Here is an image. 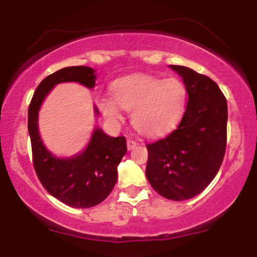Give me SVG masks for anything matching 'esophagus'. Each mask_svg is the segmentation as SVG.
Returning a JSON list of instances; mask_svg holds the SVG:
<instances>
[{
    "label": "esophagus",
    "mask_w": 257,
    "mask_h": 257,
    "mask_svg": "<svg viewBox=\"0 0 257 257\" xmlns=\"http://www.w3.org/2000/svg\"><path fill=\"white\" fill-rule=\"evenodd\" d=\"M137 145H138L137 141L132 140V139H128V140H126V147H128V150L135 149V147H137Z\"/></svg>",
    "instance_id": "1"
}]
</instances>
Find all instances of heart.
<instances>
[{"instance_id":"obj_1","label":"heart","mask_w":257,"mask_h":257,"mask_svg":"<svg viewBox=\"0 0 257 257\" xmlns=\"http://www.w3.org/2000/svg\"><path fill=\"white\" fill-rule=\"evenodd\" d=\"M113 99L99 100L102 113L111 120L122 117L120 107L132 111V123L145 135L167 132L181 118L186 89L176 78L162 79L150 75L126 76L114 82Z\"/></svg>"}]
</instances>
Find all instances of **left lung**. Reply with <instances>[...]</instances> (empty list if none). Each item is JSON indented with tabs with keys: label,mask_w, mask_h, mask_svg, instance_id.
<instances>
[{
	"label": "left lung",
	"mask_w": 257,
	"mask_h": 257,
	"mask_svg": "<svg viewBox=\"0 0 257 257\" xmlns=\"http://www.w3.org/2000/svg\"><path fill=\"white\" fill-rule=\"evenodd\" d=\"M188 94L178 128L147 144L146 176L153 190L172 200H185L204 191L219 172L227 143V100L211 78L179 65Z\"/></svg>",
	"instance_id": "obj_1"
}]
</instances>
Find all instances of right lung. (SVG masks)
<instances>
[{
	"label": "right lung",
	"mask_w": 257,
	"mask_h": 257,
	"mask_svg": "<svg viewBox=\"0 0 257 257\" xmlns=\"http://www.w3.org/2000/svg\"><path fill=\"white\" fill-rule=\"evenodd\" d=\"M94 72L88 66L64 67L47 76L38 84L29 105L28 128L35 172L53 197L72 208H90L107 198L116 185L117 166L126 153V140L124 137H108L96 128L83 152L71 158H57L41 140L37 126L38 111L55 84L78 82L93 88L96 78ZM95 113H99L96 107Z\"/></svg>",
	"instance_id": "1"
}]
</instances>
